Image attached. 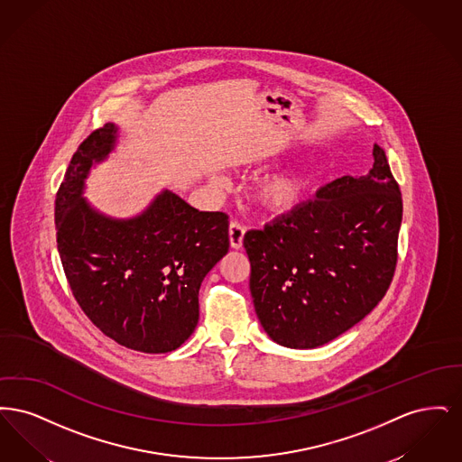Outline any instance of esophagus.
<instances>
[{"instance_id": "1", "label": "esophagus", "mask_w": 462, "mask_h": 462, "mask_svg": "<svg viewBox=\"0 0 462 462\" xmlns=\"http://www.w3.org/2000/svg\"><path fill=\"white\" fill-rule=\"evenodd\" d=\"M244 234H245L244 225H241L239 221H230L228 237H230V245H232L234 249H241L242 241H244Z\"/></svg>"}]
</instances>
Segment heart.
I'll use <instances>...</instances> for the list:
<instances>
[{"instance_id":"b5f03b06","label":"heart","mask_w":462,"mask_h":462,"mask_svg":"<svg viewBox=\"0 0 462 462\" xmlns=\"http://www.w3.org/2000/svg\"><path fill=\"white\" fill-rule=\"evenodd\" d=\"M308 178L303 173H281L266 176L256 185L254 199L258 206L272 213H284L298 206L305 196Z\"/></svg>"}]
</instances>
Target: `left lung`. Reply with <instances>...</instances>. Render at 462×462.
<instances>
[{"label": "left lung", "mask_w": 462, "mask_h": 462, "mask_svg": "<svg viewBox=\"0 0 462 462\" xmlns=\"http://www.w3.org/2000/svg\"><path fill=\"white\" fill-rule=\"evenodd\" d=\"M373 155L367 175L341 176L244 236L256 315L286 348H317L352 329L393 281L403 204L384 151L374 145Z\"/></svg>", "instance_id": "obj_1"}]
</instances>
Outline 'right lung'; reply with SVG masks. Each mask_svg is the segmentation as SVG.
Listing matches in <instances>:
<instances>
[{"label": "right lung", "mask_w": 462, "mask_h": 462, "mask_svg": "<svg viewBox=\"0 0 462 462\" xmlns=\"http://www.w3.org/2000/svg\"><path fill=\"white\" fill-rule=\"evenodd\" d=\"M114 142L106 125L70 159L55 199L60 262L78 305L107 337L136 352H173L198 326L200 282L228 253V215L168 190L133 220L98 215L81 194Z\"/></svg>", "instance_id": "right-lung-1"}]
</instances>
